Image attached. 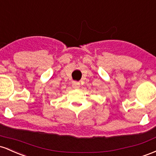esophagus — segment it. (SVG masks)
I'll return each mask as SVG.
<instances>
[{
  "label": "esophagus",
  "instance_id": "34e87169",
  "mask_svg": "<svg viewBox=\"0 0 156 156\" xmlns=\"http://www.w3.org/2000/svg\"><path fill=\"white\" fill-rule=\"evenodd\" d=\"M72 86L73 88H79L80 87V83L76 81H73L72 83Z\"/></svg>",
  "mask_w": 156,
  "mask_h": 156
}]
</instances>
